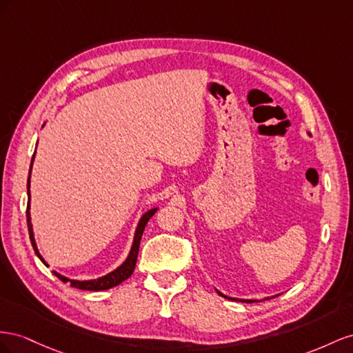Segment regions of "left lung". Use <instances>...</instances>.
I'll list each match as a JSON object with an SVG mask.
<instances>
[{"label": "left lung", "mask_w": 353, "mask_h": 353, "mask_svg": "<svg viewBox=\"0 0 353 353\" xmlns=\"http://www.w3.org/2000/svg\"><path fill=\"white\" fill-rule=\"evenodd\" d=\"M217 291V294H220L221 297H225V299H229V300H236V301H245V303H254V301H263V300H269V299H274V297H276V296H279V294H275V296H268V297H263V299H236V297H229V296H225L223 293H220L219 290H216Z\"/></svg>", "instance_id": "1"}]
</instances>
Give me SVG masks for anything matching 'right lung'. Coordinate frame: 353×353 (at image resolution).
<instances>
[{"label":"right lung","mask_w":353,"mask_h":353,"mask_svg":"<svg viewBox=\"0 0 353 353\" xmlns=\"http://www.w3.org/2000/svg\"><path fill=\"white\" fill-rule=\"evenodd\" d=\"M46 125V123L43 124V127ZM37 149V148H35ZM35 154L37 150L34 152V157H32V161H31V167H29V176H28V207H26V221H28V230H29V238H31V243H32V247L35 250V254L38 256V259L43 261V263L46 266H48L47 261L44 260V257L39 254V250L37 247V243H35V235H34V228H32V221H31V171H32V165H34V159H35ZM158 210V207H154L148 210L145 214H142V217L139 219V223L136 226V230H134V238H133V244H132V248H130V253L127 256V259L121 263L118 268H115L114 270H110L109 274L103 275V276H99L96 279H70L68 276H63L60 275L59 272L56 270H52L53 274L60 279L63 281V283L69 284L70 287H75V288H79V290H88V291H102V290H109L118 284L123 283V281H125L127 278L132 276L133 270L136 268V261H137V254H139V245H140V239H142V235H143V230H145V226L149 221V219L152 217L155 214V211Z\"/></svg>","instance_id":"1"}]
</instances>
